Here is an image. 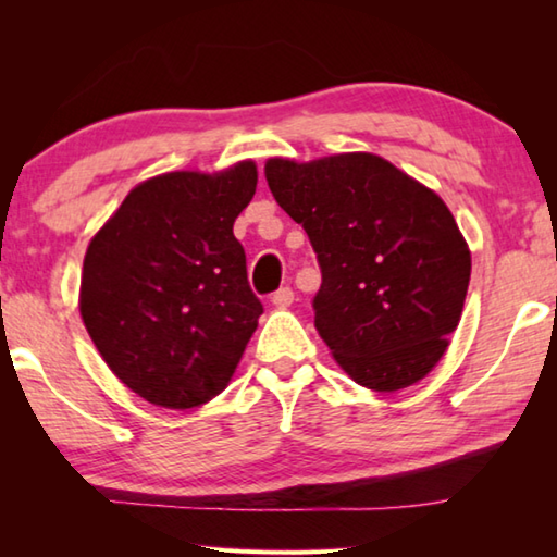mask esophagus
<instances>
[{"label": "esophagus", "instance_id": "1", "mask_svg": "<svg viewBox=\"0 0 557 557\" xmlns=\"http://www.w3.org/2000/svg\"><path fill=\"white\" fill-rule=\"evenodd\" d=\"M270 301H272V305H275L277 309H287V307L292 305V301H295V292H292L289 287H280V289L275 292V295L270 297Z\"/></svg>", "mask_w": 557, "mask_h": 557}]
</instances>
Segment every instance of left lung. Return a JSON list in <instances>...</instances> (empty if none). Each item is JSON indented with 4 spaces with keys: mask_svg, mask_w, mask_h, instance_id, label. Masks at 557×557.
Here are the masks:
<instances>
[{
    "mask_svg": "<svg viewBox=\"0 0 557 557\" xmlns=\"http://www.w3.org/2000/svg\"><path fill=\"white\" fill-rule=\"evenodd\" d=\"M275 201L322 268L314 326L348 379L375 393L435 369L465 309L471 252L440 196L371 152L272 157Z\"/></svg>",
    "mask_w": 557,
    "mask_h": 557,
    "instance_id": "1",
    "label": "left lung"
}]
</instances>
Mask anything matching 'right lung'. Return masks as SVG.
<instances>
[{"label":"right lung","instance_id":"1","mask_svg":"<svg viewBox=\"0 0 557 557\" xmlns=\"http://www.w3.org/2000/svg\"><path fill=\"white\" fill-rule=\"evenodd\" d=\"M256 186L252 159L213 174H159L92 235L83 324L108 369L147 403L201 408L238 369L262 305L233 223Z\"/></svg>","mask_w":557,"mask_h":557}]
</instances>
